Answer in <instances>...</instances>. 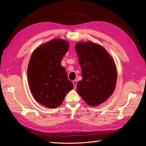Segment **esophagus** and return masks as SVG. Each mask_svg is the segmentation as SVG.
Here are the masks:
<instances>
[{"instance_id":"esophagus-1","label":"esophagus","mask_w":146,"mask_h":146,"mask_svg":"<svg viewBox=\"0 0 146 146\" xmlns=\"http://www.w3.org/2000/svg\"><path fill=\"white\" fill-rule=\"evenodd\" d=\"M72 82H73V84H74V87L76 88L77 83V80H74Z\"/></svg>"}]
</instances>
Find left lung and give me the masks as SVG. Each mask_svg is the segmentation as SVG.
I'll return each instance as SVG.
<instances>
[{
    "instance_id": "obj_1",
    "label": "left lung",
    "mask_w": 146,
    "mask_h": 146,
    "mask_svg": "<svg viewBox=\"0 0 146 146\" xmlns=\"http://www.w3.org/2000/svg\"><path fill=\"white\" fill-rule=\"evenodd\" d=\"M76 49L82 77L77 84V91L88 105H99L107 100L115 89V63L102 46L92 42H78Z\"/></svg>"
}]
</instances>
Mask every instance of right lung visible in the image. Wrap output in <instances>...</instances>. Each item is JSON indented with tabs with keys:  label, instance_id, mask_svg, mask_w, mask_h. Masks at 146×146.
<instances>
[{
	"label": "right lung",
	"instance_id": "right-lung-1",
	"mask_svg": "<svg viewBox=\"0 0 146 146\" xmlns=\"http://www.w3.org/2000/svg\"><path fill=\"white\" fill-rule=\"evenodd\" d=\"M69 46L66 41L54 39L36 48L31 56L27 69L29 86L34 98L46 107H58L74 88L61 65Z\"/></svg>",
	"mask_w": 146,
	"mask_h": 146
}]
</instances>
